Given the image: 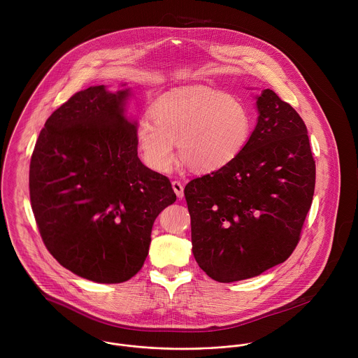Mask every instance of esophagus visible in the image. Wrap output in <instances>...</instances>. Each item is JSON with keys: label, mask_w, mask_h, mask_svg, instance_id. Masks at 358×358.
<instances>
[{"label": "esophagus", "mask_w": 358, "mask_h": 358, "mask_svg": "<svg viewBox=\"0 0 358 358\" xmlns=\"http://www.w3.org/2000/svg\"><path fill=\"white\" fill-rule=\"evenodd\" d=\"M172 189L175 192V194L178 196V199H183V185L178 180L172 182Z\"/></svg>", "instance_id": "obj_1"}]
</instances>
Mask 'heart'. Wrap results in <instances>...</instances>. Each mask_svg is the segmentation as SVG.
Masks as SVG:
<instances>
[{
    "mask_svg": "<svg viewBox=\"0 0 358 358\" xmlns=\"http://www.w3.org/2000/svg\"><path fill=\"white\" fill-rule=\"evenodd\" d=\"M150 118L136 124L145 162L166 172L175 162V143L182 161L196 172H212L234 161L244 149L251 118L237 98L205 87H190L154 103Z\"/></svg>",
    "mask_w": 358,
    "mask_h": 358,
    "instance_id": "b5f03b06",
    "label": "heart"
}]
</instances>
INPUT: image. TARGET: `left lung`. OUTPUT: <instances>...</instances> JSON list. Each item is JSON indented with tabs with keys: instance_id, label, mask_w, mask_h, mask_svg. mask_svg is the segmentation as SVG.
I'll use <instances>...</instances> for the list:
<instances>
[{
	"instance_id": "1",
	"label": "left lung",
	"mask_w": 358,
	"mask_h": 358,
	"mask_svg": "<svg viewBox=\"0 0 358 358\" xmlns=\"http://www.w3.org/2000/svg\"><path fill=\"white\" fill-rule=\"evenodd\" d=\"M256 104L257 124L238 157L185 187L193 255L219 282L285 262L313 201L315 161L302 117L271 90Z\"/></svg>"
}]
</instances>
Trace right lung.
<instances>
[{
	"instance_id": "1",
	"label": "right lung",
	"mask_w": 358,
	"mask_h": 358,
	"mask_svg": "<svg viewBox=\"0 0 358 358\" xmlns=\"http://www.w3.org/2000/svg\"><path fill=\"white\" fill-rule=\"evenodd\" d=\"M127 96L103 85L74 94L47 120L30 161V201L47 250L102 284L142 268L154 220L176 200L169 179L138 157L136 124L122 114Z\"/></svg>"
}]
</instances>
